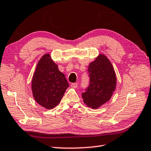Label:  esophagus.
Wrapping results in <instances>:
<instances>
[{
	"label": "esophagus",
	"instance_id": "34e87169",
	"mask_svg": "<svg viewBox=\"0 0 151 151\" xmlns=\"http://www.w3.org/2000/svg\"><path fill=\"white\" fill-rule=\"evenodd\" d=\"M70 86H71V87L73 88H77L78 84H77V83H72V84H70Z\"/></svg>",
	"mask_w": 151,
	"mask_h": 151
}]
</instances>
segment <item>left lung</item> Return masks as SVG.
Segmentation results:
<instances>
[{"instance_id": "1", "label": "left lung", "mask_w": 151, "mask_h": 151, "mask_svg": "<svg viewBox=\"0 0 151 151\" xmlns=\"http://www.w3.org/2000/svg\"><path fill=\"white\" fill-rule=\"evenodd\" d=\"M89 86L82 97L84 102L92 109H97L111 99L116 88L117 78L113 65L104 54H99L89 63Z\"/></svg>"}]
</instances>
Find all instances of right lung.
<instances>
[{"label": "right lung", "mask_w": 151, "mask_h": 151, "mask_svg": "<svg viewBox=\"0 0 151 151\" xmlns=\"http://www.w3.org/2000/svg\"><path fill=\"white\" fill-rule=\"evenodd\" d=\"M69 86L65 75L50 54H44L37 64L32 81L35 101L46 109H52L60 103Z\"/></svg>", "instance_id": "right-lung-1"}]
</instances>
